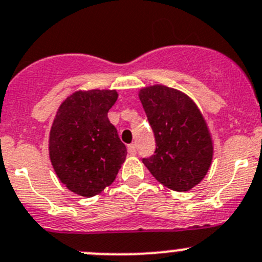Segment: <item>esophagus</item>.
Segmentation results:
<instances>
[{
	"label": "esophagus",
	"instance_id": "esophagus-1",
	"mask_svg": "<svg viewBox=\"0 0 262 262\" xmlns=\"http://www.w3.org/2000/svg\"><path fill=\"white\" fill-rule=\"evenodd\" d=\"M127 150H128V154H130V155H136V145H135V144L128 145Z\"/></svg>",
	"mask_w": 262,
	"mask_h": 262
}]
</instances>
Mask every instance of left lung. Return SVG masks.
<instances>
[{"label":"left lung","mask_w":262,"mask_h":262,"mask_svg":"<svg viewBox=\"0 0 262 262\" xmlns=\"http://www.w3.org/2000/svg\"><path fill=\"white\" fill-rule=\"evenodd\" d=\"M139 98L157 142L142 163L165 187L190 191L204 180L214 154L203 113L187 94L164 85L142 88Z\"/></svg>","instance_id":"obj_1"}]
</instances>
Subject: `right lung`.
Masks as SVG:
<instances>
[{"label":"right lung","instance_id":"obj_1","mask_svg":"<svg viewBox=\"0 0 262 262\" xmlns=\"http://www.w3.org/2000/svg\"><path fill=\"white\" fill-rule=\"evenodd\" d=\"M116 90H79L67 97L49 132V159L57 177L72 192L93 198L116 180L127 149L108 111Z\"/></svg>","mask_w":262,"mask_h":262}]
</instances>
